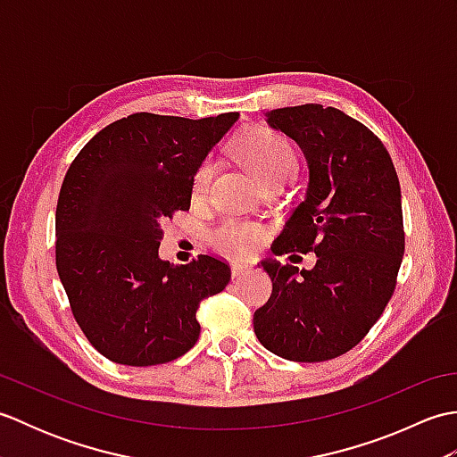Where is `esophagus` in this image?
Listing matches in <instances>:
<instances>
[{"label": "esophagus", "instance_id": "esophagus-1", "mask_svg": "<svg viewBox=\"0 0 457 457\" xmlns=\"http://www.w3.org/2000/svg\"><path fill=\"white\" fill-rule=\"evenodd\" d=\"M247 270H249V265L245 263H231V275H234V278L245 275Z\"/></svg>", "mask_w": 457, "mask_h": 457}]
</instances>
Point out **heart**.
Returning <instances> with one entry per match:
<instances>
[{
  "label": "heart",
  "mask_w": 457,
  "mask_h": 457,
  "mask_svg": "<svg viewBox=\"0 0 457 457\" xmlns=\"http://www.w3.org/2000/svg\"><path fill=\"white\" fill-rule=\"evenodd\" d=\"M234 153L259 187L275 180H288L298 164L293 143L269 128L245 131L237 139ZM213 172H216V162L212 159L200 164L192 180L194 194L206 192ZM261 239H263V229L257 223L236 220L221 221L210 234L212 245L229 257H247L261 244Z\"/></svg>",
  "instance_id": "obj_1"
}]
</instances>
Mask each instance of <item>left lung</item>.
I'll return each mask as SVG.
<instances>
[{
  "mask_svg": "<svg viewBox=\"0 0 457 457\" xmlns=\"http://www.w3.org/2000/svg\"><path fill=\"white\" fill-rule=\"evenodd\" d=\"M267 123L308 162L306 196L273 253L314 251L318 261L310 270L261 261L273 295L255 310V336L290 361H328L361 342L393 296L404 255L399 177L381 139L336 108H280Z\"/></svg>",
  "mask_w": 457,
  "mask_h": 457,
  "instance_id": "obj_1",
  "label": "left lung"
}]
</instances>
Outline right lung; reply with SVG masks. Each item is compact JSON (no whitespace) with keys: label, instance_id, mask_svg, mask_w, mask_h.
Segmentation results:
<instances>
[{"label":"right lung","instance_id":"right-lung-1","mask_svg":"<svg viewBox=\"0 0 457 457\" xmlns=\"http://www.w3.org/2000/svg\"><path fill=\"white\" fill-rule=\"evenodd\" d=\"M239 118L133 113L104 128L68 169L56 204V270L88 342L149 367L198 342L196 310L231 278L223 261L159 257L161 221L187 212L202 161Z\"/></svg>","mask_w":457,"mask_h":457}]
</instances>
